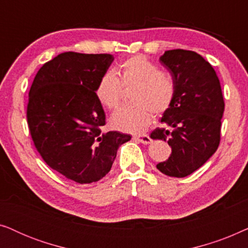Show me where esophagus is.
Wrapping results in <instances>:
<instances>
[{
    "mask_svg": "<svg viewBox=\"0 0 248 248\" xmlns=\"http://www.w3.org/2000/svg\"><path fill=\"white\" fill-rule=\"evenodd\" d=\"M134 140H137V141H139V142H141V143H143V144H149V143H151L152 142V140H151V138L149 137L148 134H139V135H134Z\"/></svg>",
    "mask_w": 248,
    "mask_h": 248,
    "instance_id": "34e87169",
    "label": "esophagus"
}]
</instances>
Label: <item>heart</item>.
<instances>
[{"instance_id":"1","label":"heart","mask_w":248,"mask_h":248,"mask_svg":"<svg viewBox=\"0 0 248 248\" xmlns=\"http://www.w3.org/2000/svg\"><path fill=\"white\" fill-rule=\"evenodd\" d=\"M133 87L131 105L118 109L111 117V125L126 132H141L148 127L152 113L161 115L171 107L176 97V82L167 71L143 55L131 56L123 61L115 73L101 76L96 87L98 100L108 109L120 107L123 88Z\"/></svg>"}]
</instances>
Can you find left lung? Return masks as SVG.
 I'll use <instances>...</instances> for the list:
<instances>
[{"label": "left lung", "mask_w": 248, "mask_h": 248, "mask_svg": "<svg viewBox=\"0 0 248 248\" xmlns=\"http://www.w3.org/2000/svg\"><path fill=\"white\" fill-rule=\"evenodd\" d=\"M160 62L171 73L177 91L161 118L172 131L155 128L151 139L167 141L171 148L170 157L157 168L182 178L198 170L218 149L225 101L216 71L198 53L166 50Z\"/></svg>", "instance_id": "1"}]
</instances>
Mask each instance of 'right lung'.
Here are the masks:
<instances>
[{
	"label": "right lung",
	"instance_id": "1",
	"mask_svg": "<svg viewBox=\"0 0 248 248\" xmlns=\"http://www.w3.org/2000/svg\"><path fill=\"white\" fill-rule=\"evenodd\" d=\"M113 61L110 54L62 53L40 67L29 90L27 122L33 145L53 170L80 184L105 177L118 147L131 140L101 131L106 117L96 87Z\"/></svg>",
	"mask_w": 248,
	"mask_h": 248
}]
</instances>
